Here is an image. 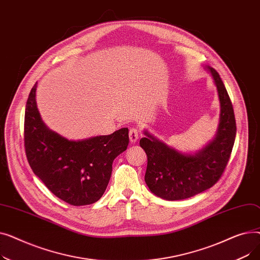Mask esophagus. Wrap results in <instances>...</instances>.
I'll return each instance as SVG.
<instances>
[{"label": "esophagus", "instance_id": "1", "mask_svg": "<svg viewBox=\"0 0 260 260\" xmlns=\"http://www.w3.org/2000/svg\"><path fill=\"white\" fill-rule=\"evenodd\" d=\"M138 139H139V131L137 128H132L129 131V142L132 144H135Z\"/></svg>", "mask_w": 260, "mask_h": 260}]
</instances>
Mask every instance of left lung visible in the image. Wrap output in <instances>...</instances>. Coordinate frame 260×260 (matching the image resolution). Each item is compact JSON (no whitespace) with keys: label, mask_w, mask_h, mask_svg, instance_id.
<instances>
[{"label":"left lung","mask_w":260,"mask_h":260,"mask_svg":"<svg viewBox=\"0 0 260 260\" xmlns=\"http://www.w3.org/2000/svg\"><path fill=\"white\" fill-rule=\"evenodd\" d=\"M211 74L220 103L219 124L215 137L195 153L180 152L144 129L140 146L147 156L144 180L151 192L166 200H182L212 187L221 177L236 136L234 109L223 82L214 68Z\"/></svg>","instance_id":"8db88e82"}]
</instances>
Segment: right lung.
<instances>
[{
	"label": "right lung",
	"instance_id": "right-lung-1",
	"mask_svg": "<svg viewBox=\"0 0 260 260\" xmlns=\"http://www.w3.org/2000/svg\"><path fill=\"white\" fill-rule=\"evenodd\" d=\"M38 82L25 108L26 157L39 179L50 192L72 206H86L104 194L113 161L128 145V128L107 136L70 140L43 122L36 101Z\"/></svg>",
	"mask_w": 260,
	"mask_h": 260
}]
</instances>
